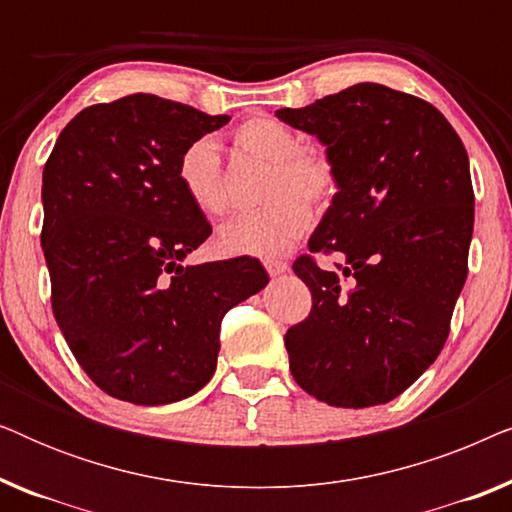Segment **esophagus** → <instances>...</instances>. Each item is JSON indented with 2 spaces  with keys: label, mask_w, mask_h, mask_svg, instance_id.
I'll return each mask as SVG.
<instances>
[{
  "label": "esophagus",
  "mask_w": 512,
  "mask_h": 512,
  "mask_svg": "<svg viewBox=\"0 0 512 512\" xmlns=\"http://www.w3.org/2000/svg\"><path fill=\"white\" fill-rule=\"evenodd\" d=\"M263 265H265V270H268L272 277L284 275V272L289 270V263H286V261H279V258H265Z\"/></svg>",
  "instance_id": "esophagus-1"
}]
</instances>
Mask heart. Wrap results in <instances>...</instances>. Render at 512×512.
I'll list each match as a JSON object with an SVG mask.
<instances>
[{
	"label": "heart",
	"instance_id": "obj_1",
	"mask_svg": "<svg viewBox=\"0 0 512 512\" xmlns=\"http://www.w3.org/2000/svg\"><path fill=\"white\" fill-rule=\"evenodd\" d=\"M233 146L242 156L270 163V202L258 212L237 214L219 230V247L235 256H275L291 249L310 228L312 209L324 207L338 193L333 160L319 149L300 146V135L270 116H256L237 125ZM177 184L184 198L205 216L226 212L219 146L200 137L188 142L177 158Z\"/></svg>",
	"mask_w": 512,
	"mask_h": 512
}]
</instances>
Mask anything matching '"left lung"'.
Returning a JSON list of instances; mask_svg holds the SVG:
<instances>
[{
	"label": "left lung",
	"mask_w": 512,
	"mask_h": 512,
	"mask_svg": "<svg viewBox=\"0 0 512 512\" xmlns=\"http://www.w3.org/2000/svg\"><path fill=\"white\" fill-rule=\"evenodd\" d=\"M279 121L314 135L338 172V193L310 251H338V270L300 256L312 312L286 331L300 387L335 408L403 394L443 349L468 272L473 184L468 153L433 104L380 83H356Z\"/></svg>",
	"instance_id": "8db88e82"
}]
</instances>
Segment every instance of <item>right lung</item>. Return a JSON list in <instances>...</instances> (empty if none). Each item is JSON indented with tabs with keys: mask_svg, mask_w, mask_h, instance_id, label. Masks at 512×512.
<instances>
[{
	"mask_svg": "<svg viewBox=\"0 0 512 512\" xmlns=\"http://www.w3.org/2000/svg\"><path fill=\"white\" fill-rule=\"evenodd\" d=\"M228 121L135 93L76 114L46 160L53 314L104 394L135 405L193 396L216 370L223 314L268 284L249 256L184 265L212 226L181 193L177 158Z\"/></svg>",
	"mask_w": 512,
	"mask_h": 512,
	"instance_id": "obj_1",
	"label": "right lung"
}]
</instances>
